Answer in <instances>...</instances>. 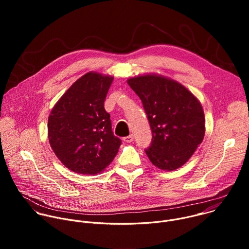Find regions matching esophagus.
<instances>
[{"label":"esophagus","mask_w":249,"mask_h":249,"mask_svg":"<svg viewBox=\"0 0 249 249\" xmlns=\"http://www.w3.org/2000/svg\"><path fill=\"white\" fill-rule=\"evenodd\" d=\"M124 142H126V143H131V142H133L134 140V136L133 135H129V136H126L123 138Z\"/></svg>","instance_id":"obj_1"}]
</instances>
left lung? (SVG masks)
Instances as JSON below:
<instances>
[{
    "instance_id": "8db88e82",
    "label": "left lung",
    "mask_w": 249,
    "mask_h": 249,
    "mask_svg": "<svg viewBox=\"0 0 249 249\" xmlns=\"http://www.w3.org/2000/svg\"><path fill=\"white\" fill-rule=\"evenodd\" d=\"M143 102L153 139L145 150L152 163L171 171L192 157L205 136V115L198 98L183 85L157 74L127 80Z\"/></svg>"
}]
</instances>
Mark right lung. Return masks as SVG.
<instances>
[{
  "instance_id": "obj_1",
  "label": "right lung",
  "mask_w": 249,
  "mask_h": 249,
  "mask_svg": "<svg viewBox=\"0 0 249 249\" xmlns=\"http://www.w3.org/2000/svg\"><path fill=\"white\" fill-rule=\"evenodd\" d=\"M112 76L89 72L71 86L48 117L49 144L60 161L80 174H97L118 153L104 100Z\"/></svg>"
}]
</instances>
